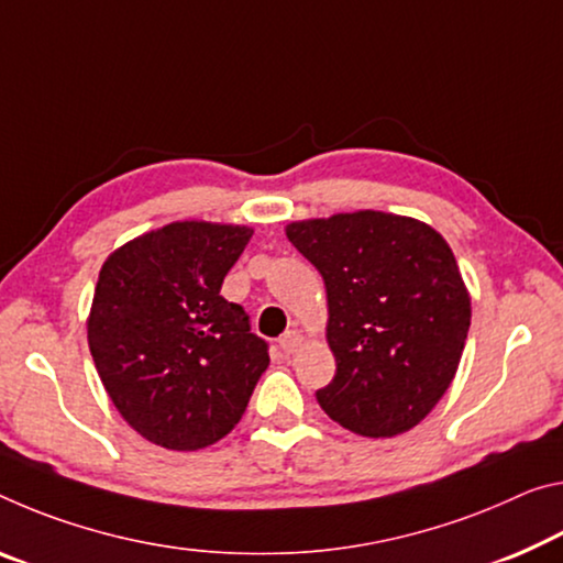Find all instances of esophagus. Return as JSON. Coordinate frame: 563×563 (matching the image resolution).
Here are the masks:
<instances>
[{
  "instance_id": "34e87169",
  "label": "esophagus",
  "mask_w": 563,
  "mask_h": 563,
  "mask_svg": "<svg viewBox=\"0 0 563 563\" xmlns=\"http://www.w3.org/2000/svg\"><path fill=\"white\" fill-rule=\"evenodd\" d=\"M300 345H302V335L298 333V330H288V333L280 338V351L288 355L300 351Z\"/></svg>"
}]
</instances>
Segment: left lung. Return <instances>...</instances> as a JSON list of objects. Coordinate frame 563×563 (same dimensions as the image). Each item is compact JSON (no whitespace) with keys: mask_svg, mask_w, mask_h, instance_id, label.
Listing matches in <instances>:
<instances>
[{"mask_svg":"<svg viewBox=\"0 0 563 563\" xmlns=\"http://www.w3.org/2000/svg\"><path fill=\"white\" fill-rule=\"evenodd\" d=\"M285 235L325 283L335 376L320 408L365 439L410 431L456 378L471 325L451 245L428 222L380 210L296 220Z\"/></svg>","mask_w":563,"mask_h":563,"instance_id":"1","label":"left lung"}]
</instances>
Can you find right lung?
Masks as SVG:
<instances>
[{"instance_id":"obj_1","label":"right lung","mask_w":563,"mask_h":563,"mask_svg":"<svg viewBox=\"0 0 563 563\" xmlns=\"http://www.w3.org/2000/svg\"><path fill=\"white\" fill-rule=\"evenodd\" d=\"M253 228L175 220L102 263L87 343L130 428L169 451L218 443L243 418L271 355L245 310L220 296Z\"/></svg>"}]
</instances>
